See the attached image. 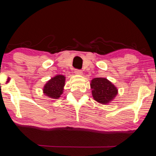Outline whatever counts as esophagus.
I'll list each match as a JSON object with an SVG mask.
<instances>
[{
  "mask_svg": "<svg viewBox=\"0 0 156 156\" xmlns=\"http://www.w3.org/2000/svg\"><path fill=\"white\" fill-rule=\"evenodd\" d=\"M74 72L76 75H80V76L83 75V72L80 69H76Z\"/></svg>",
  "mask_w": 156,
  "mask_h": 156,
  "instance_id": "esophagus-1",
  "label": "esophagus"
}]
</instances>
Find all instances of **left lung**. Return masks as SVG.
Returning <instances> with one entry per match:
<instances>
[{"mask_svg":"<svg viewBox=\"0 0 156 156\" xmlns=\"http://www.w3.org/2000/svg\"><path fill=\"white\" fill-rule=\"evenodd\" d=\"M90 86L94 99L100 104H109L118 94L117 87L107 78H95Z\"/></svg>","mask_w":156,"mask_h":156,"instance_id":"1","label":"left lung"}]
</instances>
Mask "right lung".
I'll use <instances>...</instances> for the list:
<instances>
[{
	"label": "right lung",
	"instance_id": "1",
	"mask_svg": "<svg viewBox=\"0 0 156 156\" xmlns=\"http://www.w3.org/2000/svg\"><path fill=\"white\" fill-rule=\"evenodd\" d=\"M65 78L63 75H56L51 78L44 85L43 94L51 99H58L64 90Z\"/></svg>",
	"mask_w": 156,
	"mask_h": 156
}]
</instances>
